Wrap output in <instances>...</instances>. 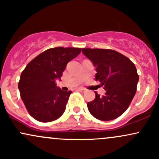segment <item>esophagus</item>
<instances>
[{"instance_id":"1","label":"esophagus","mask_w":159,"mask_h":159,"mask_svg":"<svg viewBox=\"0 0 159 159\" xmlns=\"http://www.w3.org/2000/svg\"><path fill=\"white\" fill-rule=\"evenodd\" d=\"M78 91H79V92H81V93H84L86 90H85V89H84V88H78Z\"/></svg>"}]
</instances>
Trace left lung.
I'll return each instance as SVG.
<instances>
[{
  "instance_id": "1",
  "label": "left lung",
  "mask_w": 159,
  "mask_h": 159,
  "mask_svg": "<svg viewBox=\"0 0 159 159\" xmlns=\"http://www.w3.org/2000/svg\"><path fill=\"white\" fill-rule=\"evenodd\" d=\"M82 52L96 67V81L106 90L103 96L95 92V99L87 103L89 111L103 121L119 117L136 93L139 76L135 66L127 57L111 49L87 48H82Z\"/></svg>"
}]
</instances>
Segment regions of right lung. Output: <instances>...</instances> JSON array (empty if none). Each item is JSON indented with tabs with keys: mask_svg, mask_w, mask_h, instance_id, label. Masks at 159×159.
I'll use <instances>...</instances> for the list:
<instances>
[{
	"mask_svg": "<svg viewBox=\"0 0 159 159\" xmlns=\"http://www.w3.org/2000/svg\"><path fill=\"white\" fill-rule=\"evenodd\" d=\"M80 48H49L33 59L19 82L20 96L33 118L43 123L54 121L63 115L72 91L57 87L66 64L81 52Z\"/></svg>",
	"mask_w": 159,
	"mask_h": 159,
	"instance_id": "right-lung-1",
	"label": "right lung"
}]
</instances>
